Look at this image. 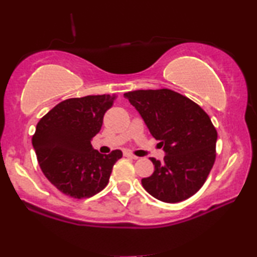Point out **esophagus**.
<instances>
[{"label":"esophagus","instance_id":"esophagus-1","mask_svg":"<svg viewBox=\"0 0 257 257\" xmlns=\"http://www.w3.org/2000/svg\"><path fill=\"white\" fill-rule=\"evenodd\" d=\"M124 156L128 157V158H132V159H138V157L135 156V154L131 153V152H124Z\"/></svg>","mask_w":257,"mask_h":257}]
</instances>
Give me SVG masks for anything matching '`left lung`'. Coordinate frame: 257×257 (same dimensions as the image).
<instances>
[{
    "label": "left lung",
    "mask_w": 257,
    "mask_h": 257,
    "mask_svg": "<svg viewBox=\"0 0 257 257\" xmlns=\"http://www.w3.org/2000/svg\"><path fill=\"white\" fill-rule=\"evenodd\" d=\"M124 97L166 152L163 161L151 158L154 172L143 179V187L167 203L191 198L205 184L215 163L217 132L209 115L170 89L130 91Z\"/></svg>",
    "instance_id": "left-lung-1"
}]
</instances>
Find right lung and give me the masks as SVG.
Instances as JSON below:
<instances>
[{
  "label": "right lung",
  "mask_w": 257,
  "mask_h": 257,
  "mask_svg": "<svg viewBox=\"0 0 257 257\" xmlns=\"http://www.w3.org/2000/svg\"><path fill=\"white\" fill-rule=\"evenodd\" d=\"M115 94H98L63 100L41 118L33 146L45 178L63 194L86 199L106 187L120 150L101 154L91 140L103 125Z\"/></svg>",
  "instance_id": "1"
}]
</instances>
